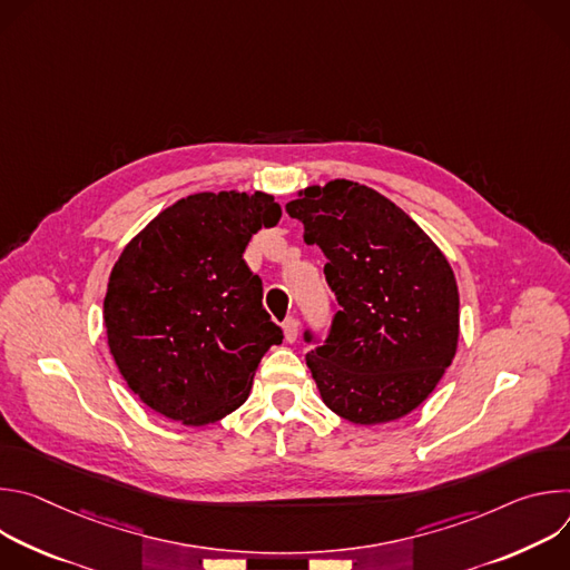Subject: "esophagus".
I'll list each match as a JSON object with an SVG mask.
<instances>
[{"instance_id": "obj_1", "label": "esophagus", "mask_w": 570, "mask_h": 570, "mask_svg": "<svg viewBox=\"0 0 570 570\" xmlns=\"http://www.w3.org/2000/svg\"><path fill=\"white\" fill-rule=\"evenodd\" d=\"M284 338L288 343H295L297 341V320L295 317H286L284 320Z\"/></svg>"}]
</instances>
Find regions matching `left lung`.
<instances>
[{
    "instance_id": "8db88e82",
    "label": "left lung",
    "mask_w": 570,
    "mask_h": 570,
    "mask_svg": "<svg viewBox=\"0 0 570 570\" xmlns=\"http://www.w3.org/2000/svg\"><path fill=\"white\" fill-rule=\"evenodd\" d=\"M286 212L327 257L338 299L327 341L306 354L322 401L363 426L413 413L458 350L460 295L446 257L409 214L352 180L306 187Z\"/></svg>"
}]
</instances>
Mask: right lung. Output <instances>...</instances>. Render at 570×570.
<instances>
[{
  "label": "right lung",
  "instance_id": "add662e5",
  "mask_svg": "<svg viewBox=\"0 0 570 570\" xmlns=\"http://www.w3.org/2000/svg\"><path fill=\"white\" fill-rule=\"evenodd\" d=\"M279 218L271 194L203 191L159 212L124 248L104 299L106 334L150 411L205 426L248 399L262 356L284 334L243 253Z\"/></svg>",
  "mask_w": 570,
  "mask_h": 570
}]
</instances>
